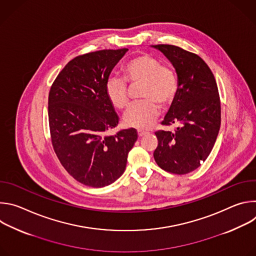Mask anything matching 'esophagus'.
I'll return each instance as SVG.
<instances>
[{"mask_svg":"<svg viewBox=\"0 0 256 256\" xmlns=\"http://www.w3.org/2000/svg\"><path fill=\"white\" fill-rule=\"evenodd\" d=\"M146 134H147V132L142 130H138V136H144Z\"/></svg>","mask_w":256,"mask_h":256,"instance_id":"esophagus-1","label":"esophagus"}]
</instances>
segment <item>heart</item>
<instances>
[{
    "label": "heart",
    "instance_id": "heart-1",
    "mask_svg": "<svg viewBox=\"0 0 256 256\" xmlns=\"http://www.w3.org/2000/svg\"><path fill=\"white\" fill-rule=\"evenodd\" d=\"M126 81L142 83V101L132 104L124 114L126 126L148 128L158 118L159 105L169 106L175 100L178 82L174 70L149 54H140L128 60L122 66ZM122 78L110 77L105 86L106 96L116 108L122 109L128 102V86Z\"/></svg>",
    "mask_w": 256,
    "mask_h": 256
}]
</instances>
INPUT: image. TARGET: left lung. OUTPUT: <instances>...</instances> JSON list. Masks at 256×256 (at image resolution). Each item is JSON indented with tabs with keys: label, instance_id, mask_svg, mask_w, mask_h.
<instances>
[{
	"label": "left lung",
	"instance_id": "1",
	"mask_svg": "<svg viewBox=\"0 0 256 256\" xmlns=\"http://www.w3.org/2000/svg\"><path fill=\"white\" fill-rule=\"evenodd\" d=\"M175 68L178 91L162 124H175L172 132L155 134L158 146L154 159L163 170L186 174L210 155L221 126V103L214 77L198 54L169 44L152 46Z\"/></svg>",
	"mask_w": 256,
	"mask_h": 256
}]
</instances>
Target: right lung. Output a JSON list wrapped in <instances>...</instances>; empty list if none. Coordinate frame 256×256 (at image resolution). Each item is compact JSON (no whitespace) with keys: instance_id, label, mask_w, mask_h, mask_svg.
I'll list each match as a JSON object with an SVG mask.
<instances>
[{"instance_id":"add662e5","label":"right lung","mask_w":256,"mask_h":256,"mask_svg":"<svg viewBox=\"0 0 256 256\" xmlns=\"http://www.w3.org/2000/svg\"><path fill=\"white\" fill-rule=\"evenodd\" d=\"M128 48L89 52L70 60L48 95V120L54 152L68 173L82 184L104 188L126 170L138 138L128 128L107 136L118 124L105 86Z\"/></svg>"}]
</instances>
